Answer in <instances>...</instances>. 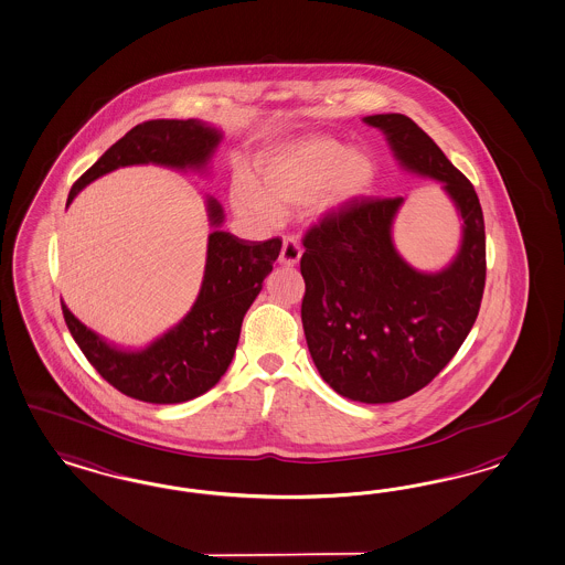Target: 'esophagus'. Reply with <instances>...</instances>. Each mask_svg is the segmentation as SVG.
<instances>
[{"mask_svg": "<svg viewBox=\"0 0 565 565\" xmlns=\"http://www.w3.org/2000/svg\"><path fill=\"white\" fill-rule=\"evenodd\" d=\"M300 256H302V248H300L298 239L294 235L284 237V246H281V253H279V263L286 265V267H296Z\"/></svg>", "mask_w": 565, "mask_h": 565, "instance_id": "1", "label": "esophagus"}]
</instances>
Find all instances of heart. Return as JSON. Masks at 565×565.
Returning a JSON list of instances; mask_svg holds the SVG:
<instances>
[{"label": "heart", "instance_id": "1", "mask_svg": "<svg viewBox=\"0 0 565 565\" xmlns=\"http://www.w3.org/2000/svg\"><path fill=\"white\" fill-rule=\"evenodd\" d=\"M375 181L370 156L331 137H307L258 162V179L237 175L232 185L235 213L273 223L279 213L317 200L340 206L367 194Z\"/></svg>", "mask_w": 565, "mask_h": 565}]
</instances>
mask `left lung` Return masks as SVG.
I'll return each mask as SVG.
<instances>
[{
    "mask_svg": "<svg viewBox=\"0 0 565 565\" xmlns=\"http://www.w3.org/2000/svg\"><path fill=\"white\" fill-rule=\"evenodd\" d=\"M398 164L443 183L463 218L461 248L443 271L413 269L396 253V198H365L326 214L305 235L302 328L312 363L344 398L403 401L447 367L480 311L487 281L484 214L473 185L405 115L363 118Z\"/></svg>",
    "mask_w": 565,
    "mask_h": 565,
    "instance_id": "8db88e82",
    "label": "left lung"
}]
</instances>
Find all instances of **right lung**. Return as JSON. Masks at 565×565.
<instances>
[{
  "mask_svg": "<svg viewBox=\"0 0 565 565\" xmlns=\"http://www.w3.org/2000/svg\"><path fill=\"white\" fill-rule=\"evenodd\" d=\"M221 137L218 129L194 118L146 120L120 137L92 169L78 177L66 206L87 183L118 167L154 162L202 171ZM206 211L211 225L218 227L223 223L221 204L209 198ZM279 250V237L248 242L214 230L209 235L204 279L194 307L175 328L141 351H122L108 344L62 302L64 321L87 361L118 392L156 405L185 403L213 388L230 367L244 315L263 290Z\"/></svg>",
  "mask_w": 565,
  "mask_h": 565,
  "instance_id": "obj_1",
  "label": "right lung"
}]
</instances>
